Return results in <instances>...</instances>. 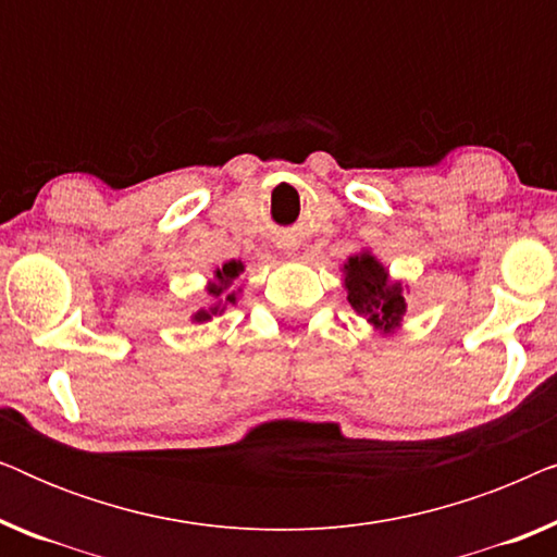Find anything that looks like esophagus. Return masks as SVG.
Segmentation results:
<instances>
[{
	"mask_svg": "<svg viewBox=\"0 0 557 557\" xmlns=\"http://www.w3.org/2000/svg\"><path fill=\"white\" fill-rule=\"evenodd\" d=\"M278 248L284 250L286 256H294L296 250H299V246H296V240H292V238H284V240H281V243H278Z\"/></svg>",
	"mask_w": 557,
	"mask_h": 557,
	"instance_id": "obj_1",
	"label": "esophagus"
}]
</instances>
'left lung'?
<instances>
[{
    "instance_id": "left-lung-1",
    "label": "left lung",
    "mask_w": 557,
    "mask_h": 557,
    "mask_svg": "<svg viewBox=\"0 0 557 557\" xmlns=\"http://www.w3.org/2000/svg\"><path fill=\"white\" fill-rule=\"evenodd\" d=\"M342 286L347 292L349 307L355 309V314L364 317L372 330L385 337L400 330L408 311V284L393 278L372 250H360L342 263Z\"/></svg>"
}]
</instances>
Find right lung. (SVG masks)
I'll return each mask as SVG.
<instances>
[{"label":"right lung","mask_w":557,"mask_h":557,"mask_svg":"<svg viewBox=\"0 0 557 557\" xmlns=\"http://www.w3.org/2000/svg\"><path fill=\"white\" fill-rule=\"evenodd\" d=\"M243 271H246L243 261H227L212 271V278L205 284V296H208V301L189 317L193 324H208L215 317L225 314L227 307H235V304H238L243 288H233V284Z\"/></svg>","instance_id":"right-lung-1"}]
</instances>
